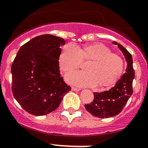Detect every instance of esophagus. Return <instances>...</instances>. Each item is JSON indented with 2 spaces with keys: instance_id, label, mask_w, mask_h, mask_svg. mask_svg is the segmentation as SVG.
Returning a JSON list of instances; mask_svg holds the SVG:
<instances>
[{
  "instance_id": "esophagus-1",
  "label": "esophagus",
  "mask_w": 148,
  "mask_h": 148,
  "mask_svg": "<svg viewBox=\"0 0 148 148\" xmlns=\"http://www.w3.org/2000/svg\"><path fill=\"white\" fill-rule=\"evenodd\" d=\"M72 90L73 91H80V89L77 88V87H72Z\"/></svg>"
}]
</instances>
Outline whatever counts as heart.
Masks as SVG:
<instances>
[{"mask_svg": "<svg viewBox=\"0 0 148 148\" xmlns=\"http://www.w3.org/2000/svg\"><path fill=\"white\" fill-rule=\"evenodd\" d=\"M82 61H90L87 71L72 72L66 75L69 83L79 86H110L119 80L124 68V61L120 56L111 53L110 49L102 44H94L78 48L73 43L62 49L58 62L65 73L80 68Z\"/></svg>", "mask_w": 148, "mask_h": 148, "instance_id": "obj_1", "label": "heart"}]
</instances>
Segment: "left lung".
Wrapping results in <instances>:
<instances>
[{"mask_svg":"<svg viewBox=\"0 0 148 148\" xmlns=\"http://www.w3.org/2000/svg\"><path fill=\"white\" fill-rule=\"evenodd\" d=\"M113 44L118 47L124 55L127 62L125 72L118 82L109 90L101 92H94L95 99L85 107L92 115L98 118H109L119 114L123 110L130 97L133 94V80L135 72L133 67L132 56L124 47L117 42Z\"/></svg>","mask_w":148,"mask_h":148,"instance_id":"8db88e82","label":"left lung"}]
</instances>
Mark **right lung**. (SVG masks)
I'll return each mask as SVG.
<instances>
[{"mask_svg":"<svg viewBox=\"0 0 148 148\" xmlns=\"http://www.w3.org/2000/svg\"><path fill=\"white\" fill-rule=\"evenodd\" d=\"M63 38L37 36L20 47L11 67L12 92L26 112L43 116L56 110L71 90L61 76L59 58Z\"/></svg>","mask_w":148,"mask_h":148,"instance_id":"obj_1","label":"right lung"}]
</instances>
